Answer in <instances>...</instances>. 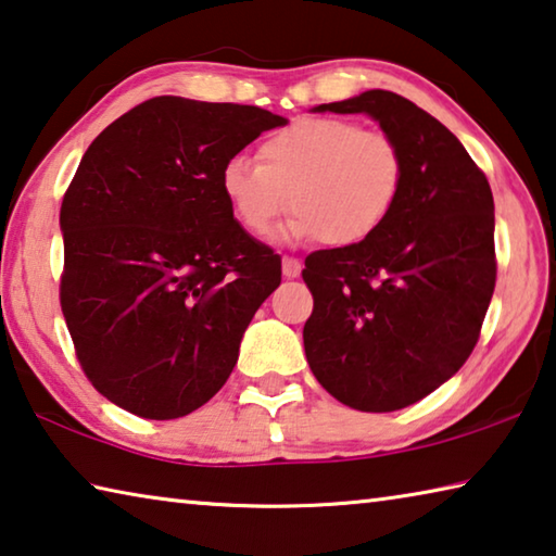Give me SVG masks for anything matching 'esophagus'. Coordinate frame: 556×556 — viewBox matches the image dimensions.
I'll list each match as a JSON object with an SVG mask.
<instances>
[{"instance_id":"1","label":"esophagus","mask_w":556,"mask_h":556,"mask_svg":"<svg viewBox=\"0 0 556 556\" xmlns=\"http://www.w3.org/2000/svg\"><path fill=\"white\" fill-rule=\"evenodd\" d=\"M281 271H285L287 279H296L301 275V262L296 257H285L281 260Z\"/></svg>"}]
</instances>
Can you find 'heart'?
I'll list each match as a JSON object with an SVG mask.
<instances>
[{"instance_id": "obj_1", "label": "heart", "mask_w": 556, "mask_h": 556, "mask_svg": "<svg viewBox=\"0 0 556 556\" xmlns=\"http://www.w3.org/2000/svg\"><path fill=\"white\" fill-rule=\"evenodd\" d=\"M404 154L390 135L341 117H301L257 144V164L232 156L220 168V191L255 238L294 208L281 240L321 238L333 248L370 240L397 208Z\"/></svg>"}]
</instances>
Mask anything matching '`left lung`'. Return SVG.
<instances>
[{
  "label": "left lung",
  "instance_id": "8db88e82",
  "mask_svg": "<svg viewBox=\"0 0 556 556\" xmlns=\"http://www.w3.org/2000/svg\"><path fill=\"white\" fill-rule=\"evenodd\" d=\"M314 112L372 117L400 144L407 178L370 240L306 257L308 368L353 409L409 407L454 378L481 336L495 289L491 186L464 144L397 92L365 90Z\"/></svg>",
  "mask_w": 556,
  "mask_h": 556
}]
</instances>
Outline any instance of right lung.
I'll list each match as a JSON object with an SVG mask.
<instances>
[{"label":"right lung","mask_w":556,"mask_h":556,"mask_svg":"<svg viewBox=\"0 0 556 556\" xmlns=\"http://www.w3.org/2000/svg\"><path fill=\"white\" fill-rule=\"evenodd\" d=\"M287 119L162 96L83 154L61 205V308L88 380L144 419L218 392L281 260L235 220L220 168Z\"/></svg>","instance_id":"obj_1"}]
</instances>
